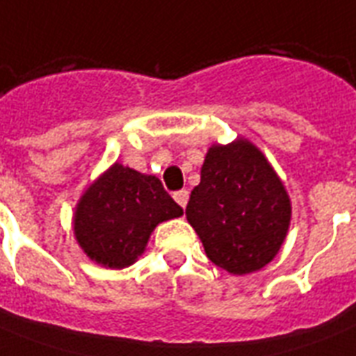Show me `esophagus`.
Wrapping results in <instances>:
<instances>
[{"instance_id": "obj_1", "label": "esophagus", "mask_w": 356, "mask_h": 356, "mask_svg": "<svg viewBox=\"0 0 356 356\" xmlns=\"http://www.w3.org/2000/svg\"><path fill=\"white\" fill-rule=\"evenodd\" d=\"M188 190H179V192H175L173 194V200L177 201V205H181L184 209L186 207V203H188Z\"/></svg>"}]
</instances>
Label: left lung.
Here are the masks:
<instances>
[{"instance_id":"obj_1","label":"left lung","mask_w":356,"mask_h":356,"mask_svg":"<svg viewBox=\"0 0 356 356\" xmlns=\"http://www.w3.org/2000/svg\"><path fill=\"white\" fill-rule=\"evenodd\" d=\"M186 220L207 257L233 275L275 259L292 220V203L264 153L248 138L212 144L192 190Z\"/></svg>"}]
</instances>
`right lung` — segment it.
Masks as SVG:
<instances>
[{
    "label": "right lung",
    "mask_w": 356,
    "mask_h": 356,
    "mask_svg": "<svg viewBox=\"0 0 356 356\" xmlns=\"http://www.w3.org/2000/svg\"><path fill=\"white\" fill-rule=\"evenodd\" d=\"M179 216L183 209L159 177L114 162L77 201L74 234L88 259L122 270L144 253L159 223Z\"/></svg>",
    "instance_id": "1"
}]
</instances>
